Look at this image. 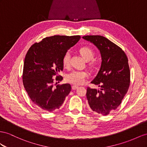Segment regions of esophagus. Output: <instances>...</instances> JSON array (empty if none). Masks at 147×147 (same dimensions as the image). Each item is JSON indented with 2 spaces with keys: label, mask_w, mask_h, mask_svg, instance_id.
I'll use <instances>...</instances> for the list:
<instances>
[{
  "label": "esophagus",
  "mask_w": 147,
  "mask_h": 147,
  "mask_svg": "<svg viewBox=\"0 0 147 147\" xmlns=\"http://www.w3.org/2000/svg\"><path fill=\"white\" fill-rule=\"evenodd\" d=\"M77 88H78V86H76V85H73V86H72V89H73V90L76 89Z\"/></svg>",
  "instance_id": "esophagus-1"
}]
</instances>
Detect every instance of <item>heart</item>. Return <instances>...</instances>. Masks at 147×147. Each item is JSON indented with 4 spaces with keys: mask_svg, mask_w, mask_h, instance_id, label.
Masks as SVG:
<instances>
[{
    "mask_svg": "<svg viewBox=\"0 0 147 147\" xmlns=\"http://www.w3.org/2000/svg\"><path fill=\"white\" fill-rule=\"evenodd\" d=\"M80 53L86 61L89 62V66L94 67L97 65V61L92 59L95 55L94 50L92 48L89 47H82L80 50ZM63 65L65 68H69L70 67V53L69 52H66L63 56ZM88 76V71L74 70L66 75V80L71 84L80 85L84 83L86 78Z\"/></svg>",
    "mask_w": 147,
    "mask_h": 147,
    "instance_id": "heart-1",
    "label": "heart"
}]
</instances>
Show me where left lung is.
Listing matches in <instances>:
<instances>
[{
  "instance_id": "left-lung-1",
  "label": "left lung",
  "mask_w": 147,
  "mask_h": 147,
  "mask_svg": "<svg viewBox=\"0 0 147 147\" xmlns=\"http://www.w3.org/2000/svg\"><path fill=\"white\" fill-rule=\"evenodd\" d=\"M83 39L93 43L100 51L102 63L91 83L99 89L87 88L86 97L91 109L107 115L121 104L130 85V72L124 51L106 37L87 35Z\"/></svg>"
}]
</instances>
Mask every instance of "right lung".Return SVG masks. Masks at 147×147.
Listing matches in <instances>:
<instances>
[{
    "instance_id": "1",
    "label": "right lung",
    "mask_w": 147,
    "mask_h": 147,
    "mask_svg": "<svg viewBox=\"0 0 147 147\" xmlns=\"http://www.w3.org/2000/svg\"><path fill=\"white\" fill-rule=\"evenodd\" d=\"M80 38V35H55L43 38L29 48L24 60L23 84L30 99L40 110L58 109L70 92L69 84L54 88L53 78L63 80L58 73L63 69V56Z\"/></svg>"
}]
</instances>
